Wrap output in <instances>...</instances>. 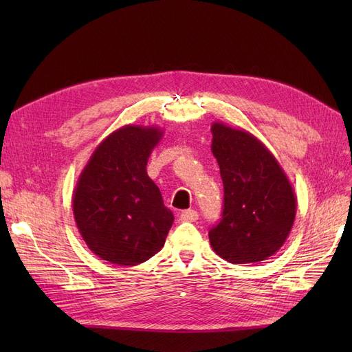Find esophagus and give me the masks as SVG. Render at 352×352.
I'll return each instance as SVG.
<instances>
[{
  "label": "esophagus",
  "instance_id": "obj_1",
  "mask_svg": "<svg viewBox=\"0 0 352 352\" xmlns=\"http://www.w3.org/2000/svg\"><path fill=\"white\" fill-rule=\"evenodd\" d=\"M180 220L182 221H197L198 220V212L195 210H185L180 214Z\"/></svg>",
  "mask_w": 352,
  "mask_h": 352
}]
</instances>
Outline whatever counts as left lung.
I'll return each instance as SVG.
<instances>
[{"instance_id":"1","label":"left lung","mask_w":352,"mask_h":352,"mask_svg":"<svg viewBox=\"0 0 352 352\" xmlns=\"http://www.w3.org/2000/svg\"><path fill=\"white\" fill-rule=\"evenodd\" d=\"M211 153L225 188L211 248L232 264L267 260L289 236L296 197L278 160L258 138L221 122L211 124Z\"/></svg>"}]
</instances>
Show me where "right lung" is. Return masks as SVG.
I'll list each match as a JSON object with an SVG mask.
<instances>
[{"label": "right lung", "mask_w": 352, "mask_h": 352, "mask_svg": "<svg viewBox=\"0 0 352 352\" xmlns=\"http://www.w3.org/2000/svg\"><path fill=\"white\" fill-rule=\"evenodd\" d=\"M163 129L126 124L95 148L73 190L80 236L101 260L136 265L164 247L173 212L146 173Z\"/></svg>", "instance_id": "right-lung-1"}]
</instances>
